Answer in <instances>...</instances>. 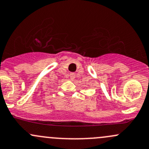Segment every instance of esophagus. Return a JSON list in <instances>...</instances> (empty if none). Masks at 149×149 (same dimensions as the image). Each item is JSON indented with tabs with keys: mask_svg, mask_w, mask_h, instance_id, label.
Here are the masks:
<instances>
[{
	"mask_svg": "<svg viewBox=\"0 0 149 149\" xmlns=\"http://www.w3.org/2000/svg\"><path fill=\"white\" fill-rule=\"evenodd\" d=\"M70 79H71V80H73V79H74V77H75V74L74 73H70Z\"/></svg>",
	"mask_w": 149,
	"mask_h": 149,
	"instance_id": "1",
	"label": "esophagus"
}]
</instances>
